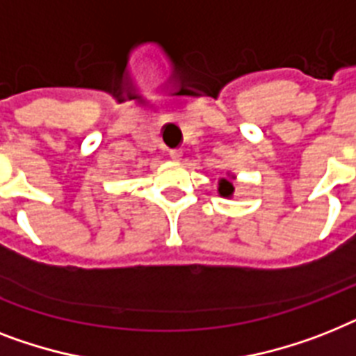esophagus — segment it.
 <instances>
[{
    "instance_id": "obj_1",
    "label": "esophagus",
    "mask_w": 356,
    "mask_h": 356,
    "mask_svg": "<svg viewBox=\"0 0 356 356\" xmlns=\"http://www.w3.org/2000/svg\"><path fill=\"white\" fill-rule=\"evenodd\" d=\"M181 155H183V152H181V149H172V152H170V157H172L173 161H179V159H181Z\"/></svg>"
}]
</instances>
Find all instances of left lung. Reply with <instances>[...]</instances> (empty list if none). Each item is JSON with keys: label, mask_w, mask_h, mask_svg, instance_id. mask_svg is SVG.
<instances>
[{"label": "left lung", "mask_w": 356, "mask_h": 356, "mask_svg": "<svg viewBox=\"0 0 356 356\" xmlns=\"http://www.w3.org/2000/svg\"><path fill=\"white\" fill-rule=\"evenodd\" d=\"M232 192H234L232 183H230V181H227V179H221V181H219V193H221L223 197H230V195H232Z\"/></svg>", "instance_id": "left-lung-1"}]
</instances>
